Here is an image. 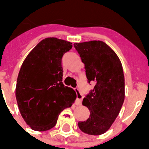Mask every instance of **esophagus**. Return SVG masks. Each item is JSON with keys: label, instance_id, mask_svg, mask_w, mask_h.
Masks as SVG:
<instances>
[{"label": "esophagus", "instance_id": "1", "mask_svg": "<svg viewBox=\"0 0 149 149\" xmlns=\"http://www.w3.org/2000/svg\"><path fill=\"white\" fill-rule=\"evenodd\" d=\"M75 92H76V94H77V100H76V104L77 105H80L81 104V101H82V94H81V91L79 88H76L75 89Z\"/></svg>", "mask_w": 149, "mask_h": 149}]
</instances>
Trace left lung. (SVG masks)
Wrapping results in <instances>:
<instances>
[{
	"label": "left lung",
	"mask_w": 149,
	"mask_h": 149,
	"mask_svg": "<svg viewBox=\"0 0 149 149\" xmlns=\"http://www.w3.org/2000/svg\"><path fill=\"white\" fill-rule=\"evenodd\" d=\"M84 64L88 83L94 88L83 99L90 111L89 117L78 122L81 131L88 135H101L112 126L125 100V77L121 62L109 46L100 40L74 43Z\"/></svg>",
	"instance_id": "1"
}]
</instances>
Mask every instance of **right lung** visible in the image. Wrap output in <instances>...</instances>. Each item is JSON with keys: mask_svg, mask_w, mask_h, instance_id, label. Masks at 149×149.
Listing matches in <instances>:
<instances>
[{"mask_svg": "<svg viewBox=\"0 0 149 149\" xmlns=\"http://www.w3.org/2000/svg\"><path fill=\"white\" fill-rule=\"evenodd\" d=\"M72 44L49 37L31 51L21 65L16 99L21 116L35 131H47L56 124L61 111L72 106L76 92L62 83L61 59Z\"/></svg>", "mask_w": 149, "mask_h": 149, "instance_id": "obj_1", "label": "right lung"}]
</instances>
